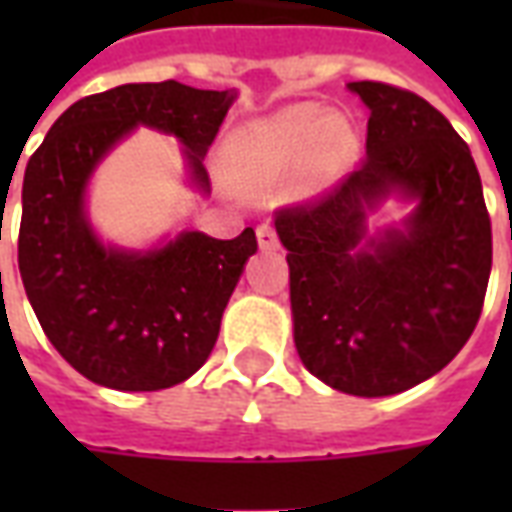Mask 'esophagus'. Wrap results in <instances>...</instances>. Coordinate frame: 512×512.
<instances>
[{
	"instance_id": "1",
	"label": "esophagus",
	"mask_w": 512,
	"mask_h": 512,
	"mask_svg": "<svg viewBox=\"0 0 512 512\" xmlns=\"http://www.w3.org/2000/svg\"><path fill=\"white\" fill-rule=\"evenodd\" d=\"M257 244H260V249H277L279 244L277 230H274L268 222L257 224Z\"/></svg>"
}]
</instances>
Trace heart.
<instances>
[{"label": "heart", "mask_w": 512, "mask_h": 512, "mask_svg": "<svg viewBox=\"0 0 512 512\" xmlns=\"http://www.w3.org/2000/svg\"><path fill=\"white\" fill-rule=\"evenodd\" d=\"M354 147V134L345 120H323L318 106H290L241 128L227 145L224 172L235 189L263 191L282 183L307 158L310 180L323 183L351 161Z\"/></svg>", "instance_id": "heart-1"}]
</instances>
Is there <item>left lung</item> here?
<instances>
[{
  "label": "left lung",
  "instance_id": "8db88e82",
  "mask_svg": "<svg viewBox=\"0 0 512 512\" xmlns=\"http://www.w3.org/2000/svg\"><path fill=\"white\" fill-rule=\"evenodd\" d=\"M370 109L367 156L332 189L274 211L288 249L301 362L340 392L384 397L436 376L483 312L491 216L469 145L436 106L384 82L348 84ZM389 190L419 199L406 231L358 249Z\"/></svg>",
  "mask_w": 512,
  "mask_h": 512
}]
</instances>
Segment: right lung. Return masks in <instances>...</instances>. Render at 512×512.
I'll use <instances>...</instances> for the list:
<instances>
[{"label": "right lung", "mask_w": 512, "mask_h": 512, "mask_svg": "<svg viewBox=\"0 0 512 512\" xmlns=\"http://www.w3.org/2000/svg\"><path fill=\"white\" fill-rule=\"evenodd\" d=\"M233 98L175 79L120 84L65 109L29 158L18 271L51 345L95 384L156 392L194 376L257 238L246 227L230 241L183 233L147 255L106 249L84 216L87 178L131 128L150 126L178 136L208 189L202 156Z\"/></svg>", "instance_id": "1"}]
</instances>
